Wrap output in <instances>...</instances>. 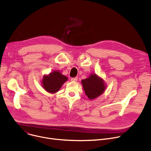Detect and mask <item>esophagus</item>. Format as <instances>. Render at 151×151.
Returning a JSON list of instances; mask_svg holds the SVG:
<instances>
[{
    "label": "esophagus",
    "mask_w": 151,
    "mask_h": 151,
    "mask_svg": "<svg viewBox=\"0 0 151 151\" xmlns=\"http://www.w3.org/2000/svg\"><path fill=\"white\" fill-rule=\"evenodd\" d=\"M71 81H73V82H76L78 81V78L75 77V78H71Z\"/></svg>",
    "instance_id": "1"
}]
</instances>
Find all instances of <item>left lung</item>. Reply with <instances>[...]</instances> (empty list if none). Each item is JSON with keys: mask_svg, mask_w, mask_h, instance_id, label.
Instances as JSON below:
<instances>
[{"mask_svg": "<svg viewBox=\"0 0 151 151\" xmlns=\"http://www.w3.org/2000/svg\"><path fill=\"white\" fill-rule=\"evenodd\" d=\"M82 84L85 94L91 100L99 97L105 89L103 80L96 75H91L90 78L83 79Z\"/></svg>", "mask_w": 151, "mask_h": 151, "instance_id": "obj_1", "label": "left lung"}]
</instances>
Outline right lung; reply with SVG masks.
Returning a JSON list of instances; mask_svg holds the SVG:
<instances>
[{
    "label": "right lung",
    "instance_id": "1",
    "mask_svg": "<svg viewBox=\"0 0 151 151\" xmlns=\"http://www.w3.org/2000/svg\"><path fill=\"white\" fill-rule=\"evenodd\" d=\"M67 80L68 78L66 76L63 75L59 72L54 71L48 76H44L42 80L43 87L48 92L55 93Z\"/></svg>",
    "mask_w": 151,
    "mask_h": 151
}]
</instances>
